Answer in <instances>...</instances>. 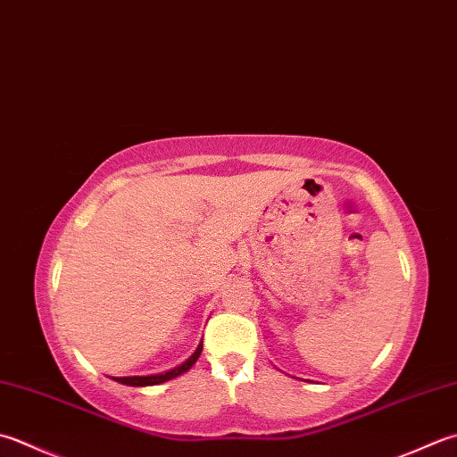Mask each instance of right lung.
<instances>
[{
	"label": "right lung",
	"mask_w": 457,
	"mask_h": 457,
	"mask_svg": "<svg viewBox=\"0 0 457 457\" xmlns=\"http://www.w3.org/2000/svg\"><path fill=\"white\" fill-rule=\"evenodd\" d=\"M202 348L204 345L200 343L198 348L192 353V356L187 361H184L180 366H176L172 370H166V372H160V374H148V377H112V380H116L119 384H127V386H156V384H162L172 380L176 377H180V374L187 372L195 364V361L200 359L202 354Z\"/></svg>",
	"instance_id": "right-lung-1"
}]
</instances>
